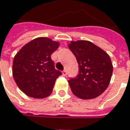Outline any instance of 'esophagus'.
<instances>
[{
	"label": "esophagus",
	"mask_w": 130,
	"mask_h": 130,
	"mask_svg": "<svg viewBox=\"0 0 130 130\" xmlns=\"http://www.w3.org/2000/svg\"><path fill=\"white\" fill-rule=\"evenodd\" d=\"M62 75H63V76H66V75H67V71H66V70H64V71H62Z\"/></svg>",
	"instance_id": "esophagus-1"
}]
</instances>
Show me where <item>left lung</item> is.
Returning a JSON list of instances; mask_svg holds the SVG:
<instances>
[{"mask_svg":"<svg viewBox=\"0 0 130 130\" xmlns=\"http://www.w3.org/2000/svg\"><path fill=\"white\" fill-rule=\"evenodd\" d=\"M68 47L79 66L77 75L68 80L72 92L83 99L99 96L107 89L111 78L113 66L110 56L87 40L71 41Z\"/></svg>","mask_w":130,"mask_h":130,"instance_id":"left-lung-1","label":"left lung"}]
</instances>
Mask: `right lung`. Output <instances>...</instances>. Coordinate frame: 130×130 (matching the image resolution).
<instances>
[{
  "mask_svg": "<svg viewBox=\"0 0 130 130\" xmlns=\"http://www.w3.org/2000/svg\"><path fill=\"white\" fill-rule=\"evenodd\" d=\"M59 46L50 38H38L25 44L15 56L13 78L27 95L42 99L51 94L56 78L62 75L51 59Z\"/></svg>",
  "mask_w": 130,
  "mask_h": 130,
  "instance_id": "obj_1",
  "label": "right lung"
}]
</instances>
